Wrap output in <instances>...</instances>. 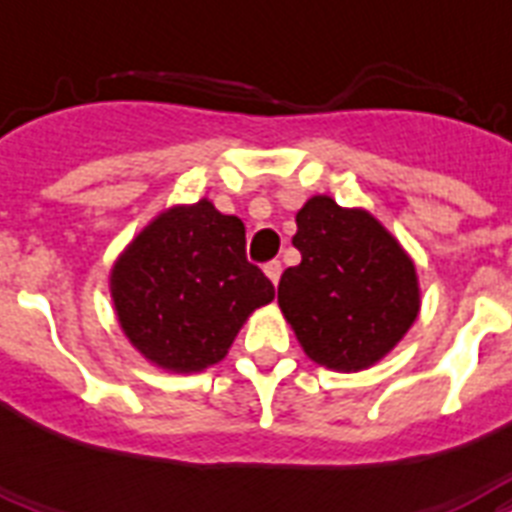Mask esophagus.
Returning a JSON list of instances; mask_svg holds the SVG:
<instances>
[{"label":"esophagus","instance_id":"obj_1","mask_svg":"<svg viewBox=\"0 0 512 512\" xmlns=\"http://www.w3.org/2000/svg\"><path fill=\"white\" fill-rule=\"evenodd\" d=\"M265 276H268V279H271L273 287H276V284H279V279H281V263H279V260H273V263L265 265Z\"/></svg>","mask_w":512,"mask_h":512}]
</instances>
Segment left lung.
Wrapping results in <instances>:
<instances>
[{
    "instance_id": "obj_1",
    "label": "left lung",
    "mask_w": 512,
    "mask_h": 512,
    "mask_svg": "<svg viewBox=\"0 0 512 512\" xmlns=\"http://www.w3.org/2000/svg\"><path fill=\"white\" fill-rule=\"evenodd\" d=\"M295 220L292 244L303 260L281 276V313L311 361L335 372L369 369L420 316L414 260L372 212L324 193Z\"/></svg>"
}]
</instances>
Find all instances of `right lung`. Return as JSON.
<instances>
[{
	"mask_svg": "<svg viewBox=\"0 0 512 512\" xmlns=\"http://www.w3.org/2000/svg\"><path fill=\"white\" fill-rule=\"evenodd\" d=\"M244 236L239 217L199 199L159 212L116 257L108 276L116 321L148 364L204 372L271 303L273 284L247 263Z\"/></svg>",
	"mask_w": 512,
	"mask_h": 512,
	"instance_id": "right-lung-1",
	"label": "right lung"
}]
</instances>
